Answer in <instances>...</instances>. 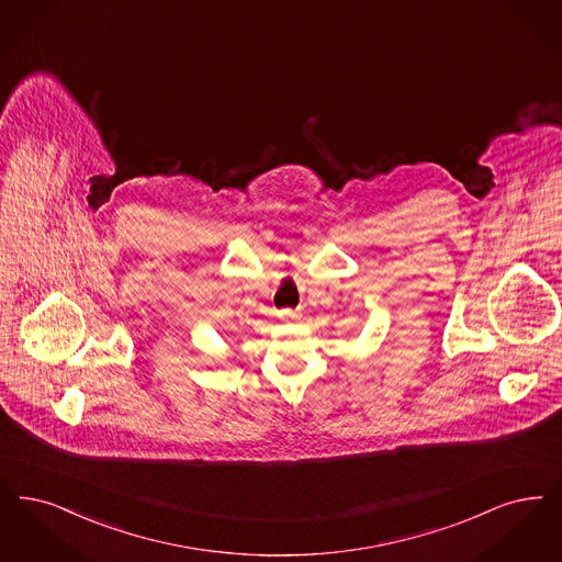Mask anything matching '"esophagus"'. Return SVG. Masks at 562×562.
<instances>
[{"mask_svg":"<svg viewBox=\"0 0 562 562\" xmlns=\"http://www.w3.org/2000/svg\"><path fill=\"white\" fill-rule=\"evenodd\" d=\"M280 317H282V319H296V317H301V312H292V310H284V312H280Z\"/></svg>","mask_w":562,"mask_h":562,"instance_id":"1","label":"esophagus"}]
</instances>
